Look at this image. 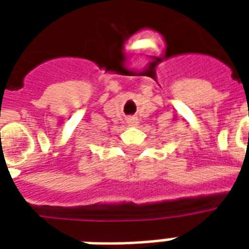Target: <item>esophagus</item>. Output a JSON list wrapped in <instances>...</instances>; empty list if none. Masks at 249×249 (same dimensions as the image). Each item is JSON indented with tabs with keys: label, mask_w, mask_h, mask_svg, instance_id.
Masks as SVG:
<instances>
[{
	"label": "esophagus",
	"mask_w": 249,
	"mask_h": 249,
	"mask_svg": "<svg viewBox=\"0 0 249 249\" xmlns=\"http://www.w3.org/2000/svg\"><path fill=\"white\" fill-rule=\"evenodd\" d=\"M137 123H139V120L136 119V117H128L126 119V124L129 125V126H135V125H137Z\"/></svg>",
	"instance_id": "34e87169"
}]
</instances>
